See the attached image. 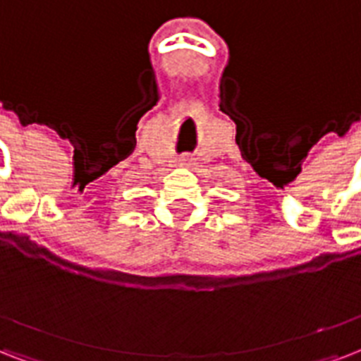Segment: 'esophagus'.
<instances>
[{
	"instance_id": "34e87169",
	"label": "esophagus",
	"mask_w": 361,
	"mask_h": 361,
	"mask_svg": "<svg viewBox=\"0 0 361 361\" xmlns=\"http://www.w3.org/2000/svg\"><path fill=\"white\" fill-rule=\"evenodd\" d=\"M184 161H186V160H184Z\"/></svg>"
}]
</instances>
